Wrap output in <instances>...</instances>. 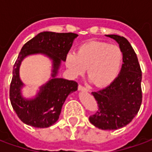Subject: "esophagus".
I'll return each mask as SVG.
<instances>
[{"label":"esophagus","instance_id":"34e87169","mask_svg":"<svg viewBox=\"0 0 152 152\" xmlns=\"http://www.w3.org/2000/svg\"><path fill=\"white\" fill-rule=\"evenodd\" d=\"M78 89H79L80 91H85V92H89V89L88 88H86V87H84L82 86H78Z\"/></svg>","mask_w":152,"mask_h":152}]
</instances>
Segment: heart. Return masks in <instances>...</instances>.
I'll return each instance as SVG.
<instances>
[{"instance_id": "obj_1", "label": "heart", "mask_w": 152, "mask_h": 152, "mask_svg": "<svg viewBox=\"0 0 152 152\" xmlns=\"http://www.w3.org/2000/svg\"><path fill=\"white\" fill-rule=\"evenodd\" d=\"M124 53L120 46L93 40L81 45L77 53L69 52L65 63L72 76L82 75L88 67V76L95 86L112 84L121 72Z\"/></svg>"}]
</instances>
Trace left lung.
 Instances as JSON below:
<instances>
[{
    "label": "left lung",
    "instance_id": "8db88e82",
    "mask_svg": "<svg viewBox=\"0 0 152 152\" xmlns=\"http://www.w3.org/2000/svg\"><path fill=\"white\" fill-rule=\"evenodd\" d=\"M106 37L117 42L124 53V60L116 79L104 89L92 92L99 110L89 116V121L99 129L112 130L130 123L140 109L142 71L137 55L127 39L118 35Z\"/></svg>",
    "mask_w": 152,
    "mask_h": 152
}]
</instances>
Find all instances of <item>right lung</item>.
I'll return each instance as SVG.
<instances>
[{"label": "right lung", "mask_w": 152, "mask_h": 152, "mask_svg": "<svg viewBox=\"0 0 152 152\" xmlns=\"http://www.w3.org/2000/svg\"><path fill=\"white\" fill-rule=\"evenodd\" d=\"M76 33H56L43 31L28 41L23 46L13 69L10 99L18 118L24 124L36 128H47L56 122L62 107L71 93L77 90V83L74 80L58 78V73L62 61H65ZM43 54L52 61L51 78L40 87L34 98L27 99L22 96L24 84L20 79L19 68L26 56Z\"/></svg>", "instance_id": "obj_1"}]
</instances>
